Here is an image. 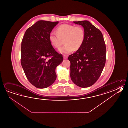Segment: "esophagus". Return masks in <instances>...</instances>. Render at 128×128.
I'll list each match as a JSON object with an SVG mask.
<instances>
[{
  "label": "esophagus",
  "mask_w": 128,
  "mask_h": 128,
  "mask_svg": "<svg viewBox=\"0 0 128 128\" xmlns=\"http://www.w3.org/2000/svg\"><path fill=\"white\" fill-rule=\"evenodd\" d=\"M68 58V56L65 55H63V58H64V59H67V58Z\"/></svg>",
  "instance_id": "obj_1"
}]
</instances>
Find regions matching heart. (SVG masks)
Returning <instances> with one entry per match:
<instances>
[{
    "label": "heart",
    "instance_id": "obj_1",
    "mask_svg": "<svg viewBox=\"0 0 128 128\" xmlns=\"http://www.w3.org/2000/svg\"><path fill=\"white\" fill-rule=\"evenodd\" d=\"M84 30L82 27L71 24H61L56 29V33L51 32L49 40L54 48H59L64 39L65 45L59 49L63 54H68L74 50L76 51L82 46L84 41Z\"/></svg>",
    "mask_w": 128,
    "mask_h": 128
}]
</instances>
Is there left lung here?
<instances>
[{
  "mask_svg": "<svg viewBox=\"0 0 128 128\" xmlns=\"http://www.w3.org/2000/svg\"><path fill=\"white\" fill-rule=\"evenodd\" d=\"M84 28V39L82 46L70 55V76L79 87H89L98 80L106 61V46L101 31L90 22H73Z\"/></svg>",
  "mask_w": 128,
  "mask_h": 128,
  "instance_id": "8db88e82",
  "label": "left lung"
}]
</instances>
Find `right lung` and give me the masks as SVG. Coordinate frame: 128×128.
<instances>
[{"instance_id":"1","label":"right lung","mask_w":128,"mask_h":128,"mask_svg":"<svg viewBox=\"0 0 128 128\" xmlns=\"http://www.w3.org/2000/svg\"><path fill=\"white\" fill-rule=\"evenodd\" d=\"M58 22L38 21L27 29L22 39L21 65L28 80L38 88L53 84L56 68L63 60L49 40V34Z\"/></svg>"}]
</instances>
